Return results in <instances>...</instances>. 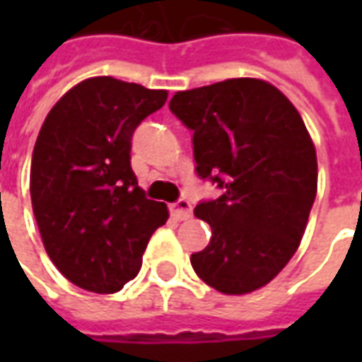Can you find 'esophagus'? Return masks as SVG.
<instances>
[{
    "mask_svg": "<svg viewBox=\"0 0 362 362\" xmlns=\"http://www.w3.org/2000/svg\"><path fill=\"white\" fill-rule=\"evenodd\" d=\"M170 215L176 221H186L192 217V204H189L186 197H180L176 204L170 205Z\"/></svg>",
    "mask_w": 362,
    "mask_h": 362,
    "instance_id": "34e87169",
    "label": "esophagus"
}]
</instances>
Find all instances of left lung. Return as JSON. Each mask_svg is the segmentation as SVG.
<instances>
[{"label": "left lung", "mask_w": 362, "mask_h": 362, "mask_svg": "<svg viewBox=\"0 0 362 362\" xmlns=\"http://www.w3.org/2000/svg\"><path fill=\"white\" fill-rule=\"evenodd\" d=\"M168 108L194 132L197 176L223 189L194 209L211 227L194 272L225 295L264 287L293 258L316 199V149L300 114L248 77L180 90Z\"/></svg>", "instance_id": "left-lung-1"}]
</instances>
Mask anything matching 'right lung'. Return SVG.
Listing matches in <instances>:
<instances>
[{"mask_svg":"<svg viewBox=\"0 0 362 362\" xmlns=\"http://www.w3.org/2000/svg\"><path fill=\"white\" fill-rule=\"evenodd\" d=\"M166 90L93 77L59 98L36 137L30 199L44 248L77 287L116 293L141 267L166 205L137 186L129 151Z\"/></svg>","mask_w":362,"mask_h":362,"instance_id":"1","label":"right lung"}]
</instances>
